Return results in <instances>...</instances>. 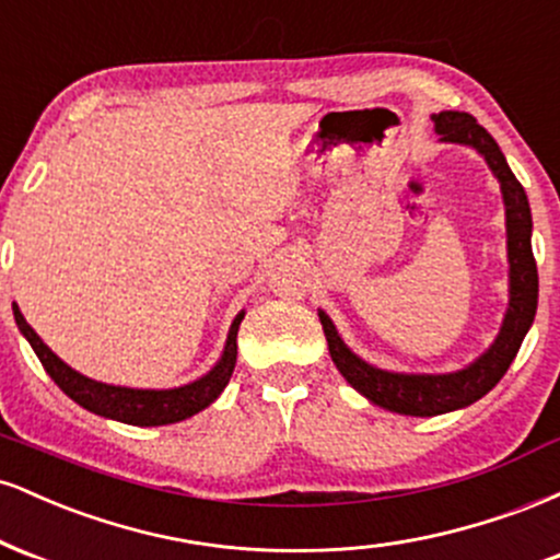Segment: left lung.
Here are the masks:
<instances>
[{"instance_id":"8db88e82","label":"left lung","mask_w":560,"mask_h":560,"mask_svg":"<svg viewBox=\"0 0 560 560\" xmlns=\"http://www.w3.org/2000/svg\"><path fill=\"white\" fill-rule=\"evenodd\" d=\"M434 131L442 141H455V144L474 147L481 158L487 160L494 178L500 182L505 202V231H508V262H511V287H508V311L500 326V334L485 355L466 369L453 371V374H395V371L376 369L365 363L342 342L331 318L318 311L320 326H324L326 342H329L331 361L339 369L352 389L361 392L378 408H387L392 413L402 416H440L450 410L466 408L485 397L500 378L505 376L508 365L516 358L526 331L537 313V262L532 255V210L526 199L524 186L508 168L505 155L500 152L487 128L477 124V118L468 113L445 110L432 115Z\"/></svg>"}]
</instances>
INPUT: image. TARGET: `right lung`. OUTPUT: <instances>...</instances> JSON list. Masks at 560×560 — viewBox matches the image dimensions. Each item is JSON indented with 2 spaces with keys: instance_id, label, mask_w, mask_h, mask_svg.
Here are the masks:
<instances>
[{
  "instance_id": "add662e5",
  "label": "right lung",
  "mask_w": 560,
  "mask_h": 560,
  "mask_svg": "<svg viewBox=\"0 0 560 560\" xmlns=\"http://www.w3.org/2000/svg\"><path fill=\"white\" fill-rule=\"evenodd\" d=\"M12 313H15L18 329H21L23 337L28 339L31 347H34L44 371L55 378L57 387L66 392L70 400H75L81 408L92 410L96 416H105V419L120 423H131V427H165V423L184 421L189 419V416L199 413V410L208 408V405L226 389L229 378L234 374L236 331H240V324L244 318V311L234 318L221 361H218L202 378L173 389H131L94 382V378L73 371L42 342V337H38L34 329H31L28 320L23 318L21 307L12 305Z\"/></svg>"
}]
</instances>
